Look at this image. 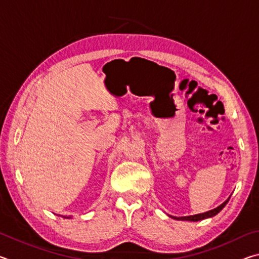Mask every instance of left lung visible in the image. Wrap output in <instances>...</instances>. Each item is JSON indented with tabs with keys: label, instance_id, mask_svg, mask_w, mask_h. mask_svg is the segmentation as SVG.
Returning <instances> with one entry per match:
<instances>
[{
	"label": "left lung",
	"instance_id": "obj_1",
	"mask_svg": "<svg viewBox=\"0 0 259 259\" xmlns=\"http://www.w3.org/2000/svg\"><path fill=\"white\" fill-rule=\"evenodd\" d=\"M231 198V196H230ZM230 198L227 199L225 202H223L221 205H218L217 208H214L212 210H209L207 212H203V213H198V214H193V216H186V217H172L175 219H182V221H192V222H198V221H202V219L205 218H209V217H213L216 216V214L221 211V210L225 207L226 203L229 202Z\"/></svg>",
	"mask_w": 259,
	"mask_h": 259
}]
</instances>
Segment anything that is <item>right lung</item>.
I'll use <instances>...</instances> for the list:
<instances>
[{"instance_id":"right-lung-1","label":"right lung","mask_w":259,"mask_h":259,"mask_svg":"<svg viewBox=\"0 0 259 259\" xmlns=\"http://www.w3.org/2000/svg\"><path fill=\"white\" fill-rule=\"evenodd\" d=\"M64 218H71V216H63Z\"/></svg>"}]
</instances>
